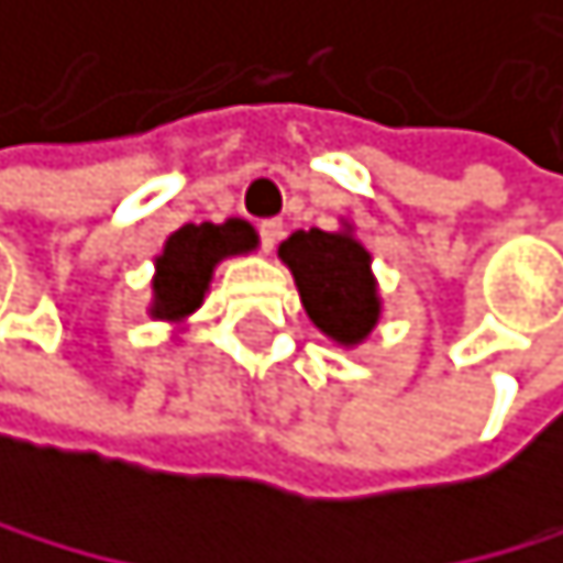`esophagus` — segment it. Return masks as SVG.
I'll return each mask as SVG.
<instances>
[{
  "label": "esophagus",
  "mask_w": 563,
  "mask_h": 563,
  "mask_svg": "<svg viewBox=\"0 0 563 563\" xmlns=\"http://www.w3.org/2000/svg\"><path fill=\"white\" fill-rule=\"evenodd\" d=\"M257 233H261V246L271 254V250H275L278 240H282V222H278V219H264V222L257 225Z\"/></svg>",
  "instance_id": "esophagus-1"
}]
</instances>
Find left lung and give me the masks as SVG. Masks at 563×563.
<instances>
[{
	"label": "left lung",
	"instance_id": "8db88e82",
	"mask_svg": "<svg viewBox=\"0 0 563 563\" xmlns=\"http://www.w3.org/2000/svg\"><path fill=\"white\" fill-rule=\"evenodd\" d=\"M278 257L292 271L309 320L330 341L355 347L373 334L383 302L373 278V254L351 236V225L341 233L299 229L278 246Z\"/></svg>",
	"mask_w": 563,
	"mask_h": 563
}]
</instances>
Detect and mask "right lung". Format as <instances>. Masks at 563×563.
I'll return each instance as SVG.
<instances>
[{
	"label": "right lung",
	"instance_id": "1",
	"mask_svg": "<svg viewBox=\"0 0 563 563\" xmlns=\"http://www.w3.org/2000/svg\"><path fill=\"white\" fill-rule=\"evenodd\" d=\"M250 250H257V233L243 219H229L222 225H180L163 243V254L156 257L153 306H148V313L169 323L187 320L205 302L216 264L236 254H250Z\"/></svg>",
	"mask_w": 563,
	"mask_h": 563
}]
</instances>
